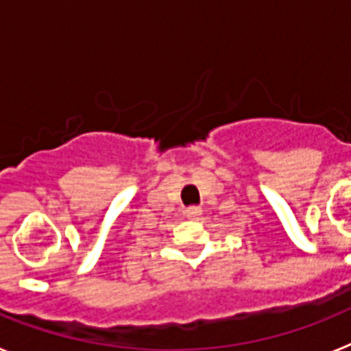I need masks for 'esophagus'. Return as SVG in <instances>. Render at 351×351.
Masks as SVG:
<instances>
[{
    "label": "esophagus",
    "mask_w": 351,
    "mask_h": 351,
    "mask_svg": "<svg viewBox=\"0 0 351 351\" xmlns=\"http://www.w3.org/2000/svg\"><path fill=\"white\" fill-rule=\"evenodd\" d=\"M202 214V208L196 207V205H193V207H187L185 208V216L189 217V219H196V217Z\"/></svg>",
    "instance_id": "1"
}]
</instances>
